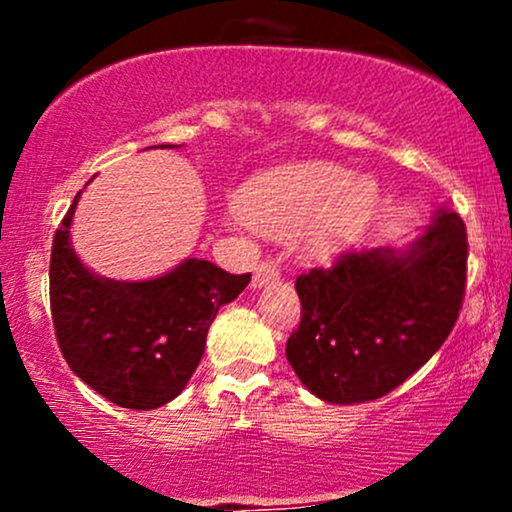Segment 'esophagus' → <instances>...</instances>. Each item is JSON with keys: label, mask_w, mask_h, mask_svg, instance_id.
<instances>
[{"label": "esophagus", "mask_w": 512, "mask_h": 512, "mask_svg": "<svg viewBox=\"0 0 512 512\" xmlns=\"http://www.w3.org/2000/svg\"><path fill=\"white\" fill-rule=\"evenodd\" d=\"M276 276H279V262H276V260H262L255 267V276H252V286H255V289H262L264 284L274 281Z\"/></svg>", "instance_id": "1"}]
</instances>
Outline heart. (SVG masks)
I'll return each instance as SVG.
<instances>
[{"label":"heart","instance_id":"1","mask_svg":"<svg viewBox=\"0 0 512 512\" xmlns=\"http://www.w3.org/2000/svg\"><path fill=\"white\" fill-rule=\"evenodd\" d=\"M378 204V190L368 178L332 163H301L260 175L243 187L238 211L250 223L284 231L308 223L305 250L327 257L354 243Z\"/></svg>","mask_w":512,"mask_h":512}]
</instances>
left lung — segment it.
<instances>
[{
	"instance_id": "obj_1",
	"label": "left lung",
	"mask_w": 512,
	"mask_h": 512,
	"mask_svg": "<svg viewBox=\"0 0 512 512\" xmlns=\"http://www.w3.org/2000/svg\"><path fill=\"white\" fill-rule=\"evenodd\" d=\"M467 228L438 209L407 250L344 252L296 279L301 325L286 358L315 397L378 399L443 346L467 286Z\"/></svg>"
}]
</instances>
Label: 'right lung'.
<instances>
[{
  "mask_svg": "<svg viewBox=\"0 0 512 512\" xmlns=\"http://www.w3.org/2000/svg\"><path fill=\"white\" fill-rule=\"evenodd\" d=\"M168 146V144H166ZM79 202L52 240L50 310L69 368L88 387L125 409H158L185 390L221 305L250 284L207 260H185L151 281L103 279L69 243Z\"/></svg>",
  "mask_w": 512,
  "mask_h": 512,
  "instance_id": "right-lung-1",
  "label": "right lung"
}]
</instances>
